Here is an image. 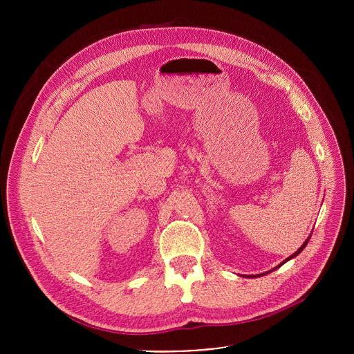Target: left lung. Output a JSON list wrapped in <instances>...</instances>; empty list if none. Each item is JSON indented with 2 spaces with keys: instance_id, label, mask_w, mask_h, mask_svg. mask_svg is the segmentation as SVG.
<instances>
[{
  "instance_id": "8db88e82",
  "label": "left lung",
  "mask_w": 354,
  "mask_h": 354,
  "mask_svg": "<svg viewBox=\"0 0 354 354\" xmlns=\"http://www.w3.org/2000/svg\"><path fill=\"white\" fill-rule=\"evenodd\" d=\"M310 238H311V235H310V236H308V238H307V239H306V242H304V243H302V245H301V246H299V248H298V249H297V250H295V252H294V254H292V255H291V257H288V258H287V259H286V261H284V262H281V263H280V265H279V266H276V268H274V269H272V270H269V272H266V273H261V274H252V276H243V277H250V279H254V277H261V276H265V274H268V273H270V272H273V270H276V269H279V268H280V266H283V265H284V263H286V262H288V261H290V259H292V258H295V257H297V255H298V254H301V252H302V249H304V248H306V246H307V243H308V241H310Z\"/></svg>"
}]
</instances>
